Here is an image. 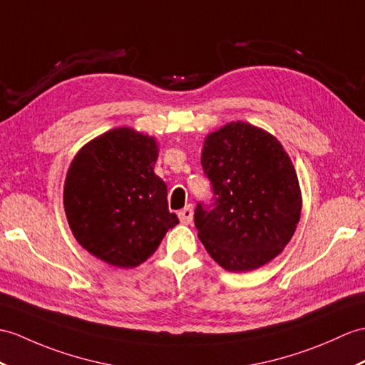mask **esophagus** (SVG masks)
Returning <instances> with one entry per match:
<instances>
[{
    "instance_id": "34e87169",
    "label": "esophagus",
    "mask_w": 365,
    "mask_h": 365,
    "mask_svg": "<svg viewBox=\"0 0 365 365\" xmlns=\"http://www.w3.org/2000/svg\"><path fill=\"white\" fill-rule=\"evenodd\" d=\"M192 215H194V210L192 205H186L183 210L179 211V219L180 222L183 224H190L192 221Z\"/></svg>"
}]
</instances>
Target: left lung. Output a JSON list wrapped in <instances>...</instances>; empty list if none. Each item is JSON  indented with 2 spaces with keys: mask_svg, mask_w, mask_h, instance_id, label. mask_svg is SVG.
Listing matches in <instances>:
<instances>
[{
  "mask_svg": "<svg viewBox=\"0 0 365 365\" xmlns=\"http://www.w3.org/2000/svg\"><path fill=\"white\" fill-rule=\"evenodd\" d=\"M210 203L194 210L197 236L230 272L274 259L297 228L302 196L289 155L272 135L236 121L210 133L202 150Z\"/></svg>",
  "mask_w": 365,
  "mask_h": 365,
  "instance_id": "1",
  "label": "left lung"
}]
</instances>
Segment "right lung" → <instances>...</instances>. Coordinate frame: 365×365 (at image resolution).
Wrapping results in <instances>:
<instances>
[{
  "label": "right lung",
  "instance_id": "add662e5",
  "mask_svg": "<svg viewBox=\"0 0 365 365\" xmlns=\"http://www.w3.org/2000/svg\"><path fill=\"white\" fill-rule=\"evenodd\" d=\"M152 137L118 127L86 144L68 169L63 205L74 238L116 267H135L179 224L166 183L154 173Z\"/></svg>",
  "mask_w": 365,
  "mask_h": 365
}]
</instances>
